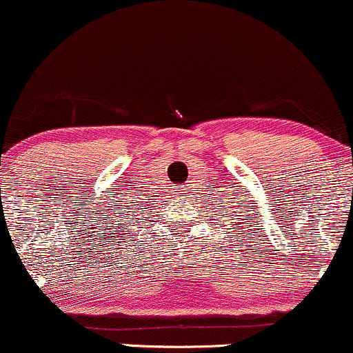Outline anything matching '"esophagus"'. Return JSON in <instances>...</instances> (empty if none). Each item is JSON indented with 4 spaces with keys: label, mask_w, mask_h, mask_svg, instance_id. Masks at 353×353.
Here are the masks:
<instances>
[{
    "label": "esophagus",
    "mask_w": 353,
    "mask_h": 353,
    "mask_svg": "<svg viewBox=\"0 0 353 353\" xmlns=\"http://www.w3.org/2000/svg\"><path fill=\"white\" fill-rule=\"evenodd\" d=\"M183 191H184L183 185H176V192H183Z\"/></svg>",
    "instance_id": "esophagus-1"
}]
</instances>
